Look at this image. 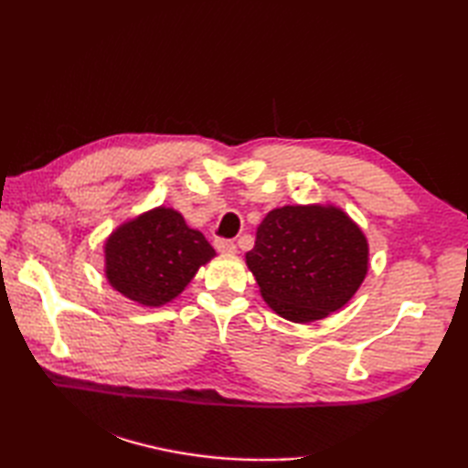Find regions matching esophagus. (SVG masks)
I'll list each match as a JSON object with an SVG mask.
<instances>
[{
    "instance_id": "obj_1",
    "label": "esophagus",
    "mask_w": 468,
    "mask_h": 468,
    "mask_svg": "<svg viewBox=\"0 0 468 468\" xmlns=\"http://www.w3.org/2000/svg\"><path fill=\"white\" fill-rule=\"evenodd\" d=\"M215 247H217V251H221V253H237V245L231 239H217Z\"/></svg>"
}]
</instances>
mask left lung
<instances>
[{"mask_svg": "<svg viewBox=\"0 0 468 468\" xmlns=\"http://www.w3.org/2000/svg\"><path fill=\"white\" fill-rule=\"evenodd\" d=\"M245 261L275 314L310 324L352 300L367 273V241L342 208L285 205L265 215Z\"/></svg>", "mask_w": 468, "mask_h": 468, "instance_id": "8db88e82", "label": "left lung"}]
</instances>
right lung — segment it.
I'll list each match as a JSON object with an SVG mask.
<instances>
[{"label": "right lung", "mask_w": 468, "mask_h": 468, "mask_svg": "<svg viewBox=\"0 0 468 468\" xmlns=\"http://www.w3.org/2000/svg\"><path fill=\"white\" fill-rule=\"evenodd\" d=\"M215 250L183 215L156 207L112 231L104 243V273L118 293L158 307L181 293Z\"/></svg>", "instance_id": "1"}]
</instances>
